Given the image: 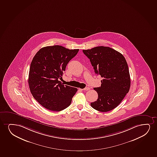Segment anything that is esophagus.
<instances>
[{
    "mask_svg": "<svg viewBox=\"0 0 157 157\" xmlns=\"http://www.w3.org/2000/svg\"><path fill=\"white\" fill-rule=\"evenodd\" d=\"M90 88L89 87H85L84 89H82V90H86V91H87V90H90Z\"/></svg>",
    "mask_w": 157,
    "mask_h": 157,
    "instance_id": "obj_1",
    "label": "esophagus"
}]
</instances>
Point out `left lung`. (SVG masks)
Returning <instances> with one entry per match:
<instances>
[{
    "label": "left lung",
    "instance_id": "1",
    "mask_svg": "<svg viewBox=\"0 0 157 157\" xmlns=\"http://www.w3.org/2000/svg\"><path fill=\"white\" fill-rule=\"evenodd\" d=\"M82 51L96 74L103 78L101 86L94 88L98 93V100L90 105L100 112L110 111L120 104L129 90L130 75L126 60L110 47L98 46Z\"/></svg>",
    "mask_w": 157,
    "mask_h": 157
}]
</instances>
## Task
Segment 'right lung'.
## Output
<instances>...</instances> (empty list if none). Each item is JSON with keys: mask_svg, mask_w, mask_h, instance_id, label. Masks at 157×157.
Instances as JSON below:
<instances>
[{"mask_svg": "<svg viewBox=\"0 0 157 157\" xmlns=\"http://www.w3.org/2000/svg\"><path fill=\"white\" fill-rule=\"evenodd\" d=\"M79 49H69L59 45L41 48L33 58L28 83L33 98L43 107L60 111L69 106L77 88L64 85L62 78L67 63Z\"/></svg>", "mask_w": 157, "mask_h": 157, "instance_id": "1", "label": "right lung"}]
</instances>
